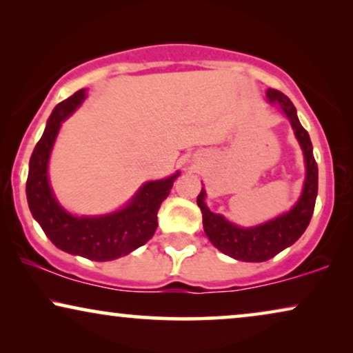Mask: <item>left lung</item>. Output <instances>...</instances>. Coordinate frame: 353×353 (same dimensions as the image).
Listing matches in <instances>:
<instances>
[{
    "instance_id": "1",
    "label": "left lung",
    "mask_w": 353,
    "mask_h": 353,
    "mask_svg": "<svg viewBox=\"0 0 353 353\" xmlns=\"http://www.w3.org/2000/svg\"><path fill=\"white\" fill-rule=\"evenodd\" d=\"M268 99L278 103L291 122L294 133L301 143L307 165V178L301 199L288 214L254 228H239L230 223L223 215L212 214L204 204L205 191L197 196V205L202 212V223L210 243L221 252L243 262H265L292 245L303 234L310 223L318 194V165L313 157L312 141L307 130L299 122L296 108L291 99L278 90L267 91Z\"/></svg>"
}]
</instances>
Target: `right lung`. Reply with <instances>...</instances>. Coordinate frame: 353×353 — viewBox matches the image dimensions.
<instances>
[{"instance_id":"obj_1","label":"right lung","mask_w":353,"mask_h":353,"mask_svg":"<svg viewBox=\"0 0 353 353\" xmlns=\"http://www.w3.org/2000/svg\"><path fill=\"white\" fill-rule=\"evenodd\" d=\"M85 99V90L77 91L52 110L45 133L30 157L27 201L30 212L51 243L64 252L105 262L122 257L146 244L157 228L159 207L170 194L175 178L148 181L125 209L103 216H74L57 204L48 183V161L61 123Z\"/></svg>"}]
</instances>
